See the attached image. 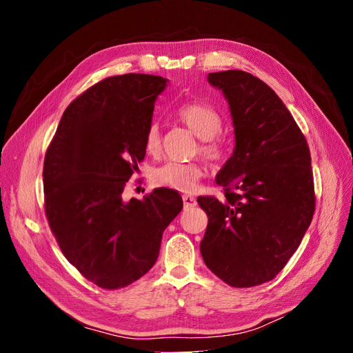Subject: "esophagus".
<instances>
[{
  "label": "esophagus",
  "instance_id": "1",
  "mask_svg": "<svg viewBox=\"0 0 353 353\" xmlns=\"http://www.w3.org/2000/svg\"><path fill=\"white\" fill-rule=\"evenodd\" d=\"M183 203H184V208L186 209H190V208H194L196 206V197L190 196V194H184L183 196Z\"/></svg>",
  "mask_w": 353,
  "mask_h": 353
}]
</instances>
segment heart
<instances>
[{
  "label": "heart",
  "mask_w": 353,
  "mask_h": 353,
  "mask_svg": "<svg viewBox=\"0 0 353 353\" xmlns=\"http://www.w3.org/2000/svg\"><path fill=\"white\" fill-rule=\"evenodd\" d=\"M177 119L201 140L199 152L203 157L212 163H220L226 157V144L217 137L223 121L213 107L201 103L184 104L177 110ZM144 145L150 156L161 153V133L157 124L148 127ZM201 176L203 165L199 163L167 161L153 172V181L161 188L189 193L196 189Z\"/></svg>",
  "instance_id": "1"
}]
</instances>
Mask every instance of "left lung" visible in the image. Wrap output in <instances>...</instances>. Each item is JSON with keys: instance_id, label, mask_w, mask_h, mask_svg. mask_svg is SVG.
Here are the masks:
<instances>
[{"instance_id": "8db88e82", "label": "left lung", "mask_w": 353, "mask_h": 353, "mask_svg": "<svg viewBox=\"0 0 353 353\" xmlns=\"http://www.w3.org/2000/svg\"><path fill=\"white\" fill-rule=\"evenodd\" d=\"M229 103L236 145L217 173L225 199L197 197L209 217L206 266L233 288L274 279L299 248L314 213L310 153L279 96L242 70L210 72Z\"/></svg>"}]
</instances>
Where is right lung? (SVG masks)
<instances>
[{
  "instance_id": "1",
  "label": "right lung",
  "mask_w": 353,
  "mask_h": 353,
  "mask_svg": "<svg viewBox=\"0 0 353 353\" xmlns=\"http://www.w3.org/2000/svg\"><path fill=\"white\" fill-rule=\"evenodd\" d=\"M167 79L123 74L71 101L43 169L50 229L67 261L99 288H125L156 263L164 229L181 212L176 190L123 200L145 156L154 101Z\"/></svg>"
}]
</instances>
